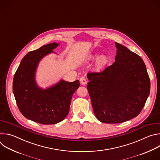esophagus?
<instances>
[{"label": "esophagus", "mask_w": 160, "mask_h": 160, "mask_svg": "<svg viewBox=\"0 0 160 160\" xmlns=\"http://www.w3.org/2000/svg\"><path fill=\"white\" fill-rule=\"evenodd\" d=\"M80 84L82 85H86L87 83V80L84 77L80 78Z\"/></svg>", "instance_id": "esophagus-1"}]
</instances>
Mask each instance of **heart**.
Returning <instances> with one entry per match:
<instances>
[{
	"instance_id": "obj_1",
	"label": "heart",
	"mask_w": 160,
	"mask_h": 160,
	"mask_svg": "<svg viewBox=\"0 0 160 160\" xmlns=\"http://www.w3.org/2000/svg\"><path fill=\"white\" fill-rule=\"evenodd\" d=\"M98 56V54H96L93 58H96ZM108 58L106 55H101L99 56L98 59H96V63H95V67L98 70L102 69V68H104L106 64L108 63Z\"/></svg>"
}]
</instances>
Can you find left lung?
<instances>
[{"label": "left lung", "mask_w": 160, "mask_h": 160, "mask_svg": "<svg viewBox=\"0 0 160 160\" xmlns=\"http://www.w3.org/2000/svg\"><path fill=\"white\" fill-rule=\"evenodd\" d=\"M115 62L101 73H88L87 87L97 119L120 123L138 116L150 93V79L142 59L115 42Z\"/></svg>", "instance_id": "8db88e82"}]
</instances>
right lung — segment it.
Returning a JSON list of instances; mask_svg holds the SVG:
<instances>
[{
    "label": "right lung",
    "mask_w": 160,
    "mask_h": 160,
    "mask_svg": "<svg viewBox=\"0 0 160 160\" xmlns=\"http://www.w3.org/2000/svg\"><path fill=\"white\" fill-rule=\"evenodd\" d=\"M59 43H49L28 52L22 59L14 75L12 90L18 107L25 118L44 125L62 121L70 110L72 96L80 86L73 82L59 80L47 88L37 83L35 75L41 59L51 53Z\"/></svg>",
    "instance_id": "right-lung-1"
}]
</instances>
